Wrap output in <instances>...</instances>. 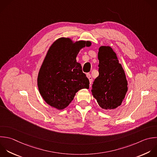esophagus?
<instances>
[{"label": "esophagus", "instance_id": "obj_1", "mask_svg": "<svg viewBox=\"0 0 157 157\" xmlns=\"http://www.w3.org/2000/svg\"><path fill=\"white\" fill-rule=\"evenodd\" d=\"M86 77H88V80H89L90 83V84H91V83H92V82H93V78H92V77H91V76L90 74H89V73L86 74Z\"/></svg>", "mask_w": 157, "mask_h": 157}]
</instances>
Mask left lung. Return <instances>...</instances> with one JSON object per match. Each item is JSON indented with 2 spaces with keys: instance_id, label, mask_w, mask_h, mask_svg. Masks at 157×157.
Masks as SVG:
<instances>
[{
  "instance_id": "obj_1",
  "label": "left lung",
  "mask_w": 157,
  "mask_h": 157,
  "mask_svg": "<svg viewBox=\"0 0 157 157\" xmlns=\"http://www.w3.org/2000/svg\"><path fill=\"white\" fill-rule=\"evenodd\" d=\"M98 58L99 75L92 85L91 93L102 109L111 110L124 101L128 81L116 53L110 46L100 47Z\"/></svg>"
}]
</instances>
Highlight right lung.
Wrapping results in <instances>:
<instances>
[{"mask_svg": "<svg viewBox=\"0 0 157 157\" xmlns=\"http://www.w3.org/2000/svg\"><path fill=\"white\" fill-rule=\"evenodd\" d=\"M90 41L74 42L69 37L55 40L48 49L40 68L37 86L44 100L58 110L67 107L77 92L89 88V80L76 58Z\"/></svg>", "mask_w": 157, "mask_h": 157, "instance_id": "right-lung-1", "label": "right lung"}]
</instances>
